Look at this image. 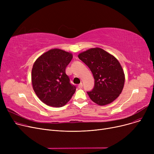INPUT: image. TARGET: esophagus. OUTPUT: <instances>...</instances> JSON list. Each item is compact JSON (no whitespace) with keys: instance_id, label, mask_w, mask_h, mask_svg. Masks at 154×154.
Segmentation results:
<instances>
[{"instance_id":"esophagus-1","label":"esophagus","mask_w":154,"mask_h":154,"mask_svg":"<svg viewBox=\"0 0 154 154\" xmlns=\"http://www.w3.org/2000/svg\"><path fill=\"white\" fill-rule=\"evenodd\" d=\"M82 87H83L82 83H80V84H79V85H78V88H82Z\"/></svg>"}]
</instances>
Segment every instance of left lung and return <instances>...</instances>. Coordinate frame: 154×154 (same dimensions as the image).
Instances as JSON below:
<instances>
[{
    "instance_id": "obj_1",
    "label": "left lung",
    "mask_w": 154,
    "mask_h": 154,
    "mask_svg": "<svg viewBox=\"0 0 154 154\" xmlns=\"http://www.w3.org/2000/svg\"><path fill=\"white\" fill-rule=\"evenodd\" d=\"M78 57L91 69L95 80L93 89L87 92L91 99L99 106L114 101L125 82L124 70L118 60L97 47L79 54Z\"/></svg>"
}]
</instances>
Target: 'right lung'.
Listing matches in <instances>:
<instances>
[{
    "instance_id": "add662e5",
    "label": "right lung",
    "mask_w": 154,
    "mask_h": 154,
    "mask_svg": "<svg viewBox=\"0 0 154 154\" xmlns=\"http://www.w3.org/2000/svg\"><path fill=\"white\" fill-rule=\"evenodd\" d=\"M72 54L59 48L48 51L35 60L32 84L39 99L47 106L61 107L72 98L76 87L70 82L66 69Z\"/></svg>"
}]
</instances>
